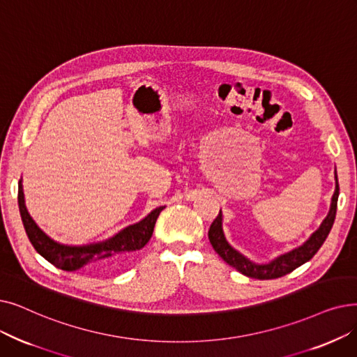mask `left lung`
<instances>
[{
    "instance_id": "1",
    "label": "left lung",
    "mask_w": 357,
    "mask_h": 357,
    "mask_svg": "<svg viewBox=\"0 0 357 357\" xmlns=\"http://www.w3.org/2000/svg\"><path fill=\"white\" fill-rule=\"evenodd\" d=\"M338 191H340L338 179L335 176V191L331 199V208L328 215L325 217L324 222L321 223L319 229L302 246L296 248V250H293L284 255H280L274 261L268 262V264H254V262L245 258L242 254H239L226 242L223 229H222V213H219V215L215 217L210 226V230H208L210 243L214 248V251L219 254L229 266L236 268L239 273L248 277L258 278V280H270V278L283 277L291 273L293 270H296L299 266L305 264L306 261L311 259L318 252L325 239H327L335 219Z\"/></svg>"
}]
</instances>
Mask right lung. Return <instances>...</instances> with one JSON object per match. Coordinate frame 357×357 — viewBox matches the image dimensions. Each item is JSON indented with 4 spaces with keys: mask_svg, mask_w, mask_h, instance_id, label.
<instances>
[{
    "mask_svg": "<svg viewBox=\"0 0 357 357\" xmlns=\"http://www.w3.org/2000/svg\"><path fill=\"white\" fill-rule=\"evenodd\" d=\"M17 199L22 222L30 243L46 261H50L52 266L64 271H75L82 267L96 273L118 270L126 264L135 251L142 250L150 241L158 217L165 208H154L146 219L126 227L114 238L105 242L84 246H67L46 236L32 220V217L29 215L24 206L22 181L19 182Z\"/></svg>",
    "mask_w": 357,
    "mask_h": 357,
    "instance_id": "add662e5",
    "label": "right lung"
}]
</instances>
